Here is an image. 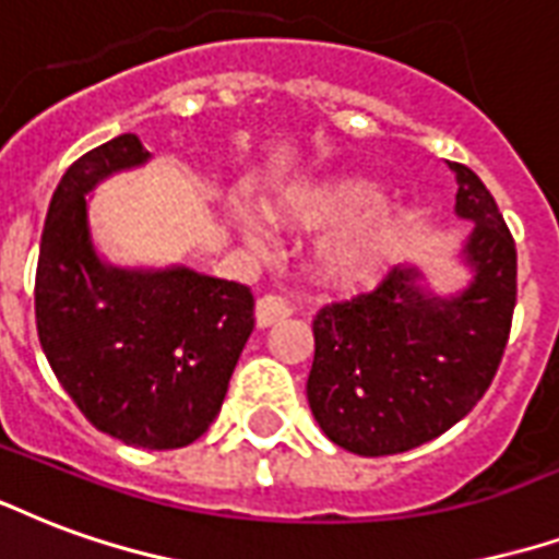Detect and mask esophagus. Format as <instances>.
Returning <instances> with one entry per match:
<instances>
[{"label":"esophagus","instance_id":"1","mask_svg":"<svg viewBox=\"0 0 559 559\" xmlns=\"http://www.w3.org/2000/svg\"><path fill=\"white\" fill-rule=\"evenodd\" d=\"M293 313V305L278 293H266V296H260L258 308H254V317H258L260 329H266L272 322L287 320Z\"/></svg>","mask_w":559,"mask_h":559}]
</instances>
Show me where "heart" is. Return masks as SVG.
Returning a JSON list of instances; mask_svg holds the SVG:
<instances>
[{"label": "heart", "mask_w": 559, "mask_h": 559, "mask_svg": "<svg viewBox=\"0 0 559 559\" xmlns=\"http://www.w3.org/2000/svg\"><path fill=\"white\" fill-rule=\"evenodd\" d=\"M379 189L364 180L311 186L266 204L272 222L334 230L320 248L322 272L341 284H358L376 275L403 239V216L379 206ZM248 246H263V227L248 216L234 213Z\"/></svg>", "instance_id": "b5f03b06"}]
</instances>
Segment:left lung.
<instances>
[{
	"mask_svg": "<svg viewBox=\"0 0 559 559\" xmlns=\"http://www.w3.org/2000/svg\"><path fill=\"white\" fill-rule=\"evenodd\" d=\"M450 171L456 216L474 222L462 248L468 287L441 299L415 266H396L313 320L308 403L322 432L358 456H394L448 432L489 391L510 341L515 239L468 165Z\"/></svg>",
	"mask_w": 559,
	"mask_h": 559,
	"instance_id": "left-lung-1",
	"label": "left lung"
}]
</instances>
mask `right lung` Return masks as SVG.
I'll use <instances>...</instances> for the list:
<instances>
[{
	"label": "right lung",
	"instance_id": "add662e5",
	"mask_svg": "<svg viewBox=\"0 0 559 559\" xmlns=\"http://www.w3.org/2000/svg\"><path fill=\"white\" fill-rule=\"evenodd\" d=\"M147 159L139 135L123 132L64 171L40 234L35 320L52 373L94 427L132 448L177 450L216 420L254 329V296L186 266L97 258L85 195Z\"/></svg>",
	"mask_w": 559,
	"mask_h": 559
}]
</instances>
